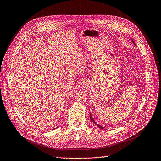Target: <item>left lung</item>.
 <instances>
[{"label": "left lung", "instance_id": "8db88e82", "mask_svg": "<svg viewBox=\"0 0 161 161\" xmlns=\"http://www.w3.org/2000/svg\"><path fill=\"white\" fill-rule=\"evenodd\" d=\"M132 41H133V42L134 43V41H133V40L132 39ZM134 44H135V43H134ZM90 119H91V120H92V121L93 123H95V124H96V125L98 127H99L100 129H103L104 127H102V126H100V125H99L97 124V123H96V122H95V121L93 120V119L92 118V115H90Z\"/></svg>", "mask_w": 161, "mask_h": 161}]
</instances>
